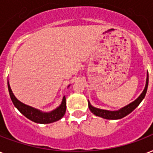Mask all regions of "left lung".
<instances>
[{"label": "left lung", "instance_id": "1", "mask_svg": "<svg viewBox=\"0 0 153 153\" xmlns=\"http://www.w3.org/2000/svg\"><path fill=\"white\" fill-rule=\"evenodd\" d=\"M148 85H149V73L147 74L146 85H145L144 91L141 93V95H140L135 101H133L132 102L129 103L128 105L123 107V108H122L118 111H108L102 110V109H100V108H96L91 106V104L88 101V107H89L90 111L94 115L100 116V117H102L103 119H107V120H120V119L123 118L124 116L128 115V114H130L136 107H138L139 104L141 102L142 100H144V98L145 97V95H146L147 90H148Z\"/></svg>", "mask_w": 153, "mask_h": 153}]
</instances>
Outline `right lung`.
Returning <instances> with one entry per match:
<instances>
[{"instance_id": "right-lung-1", "label": "right lung", "mask_w": 153, "mask_h": 153, "mask_svg": "<svg viewBox=\"0 0 153 153\" xmlns=\"http://www.w3.org/2000/svg\"><path fill=\"white\" fill-rule=\"evenodd\" d=\"M8 89H9V95L13 105L17 108V110L24 115L30 120L33 121L38 123H51L55 121L59 120L63 117L66 113V97L64 96L62 101L61 105L54 109L51 112H42L38 109L33 108L30 106L24 104L23 102H20L17 98L15 97L12 91L9 81H8Z\"/></svg>"}]
</instances>
